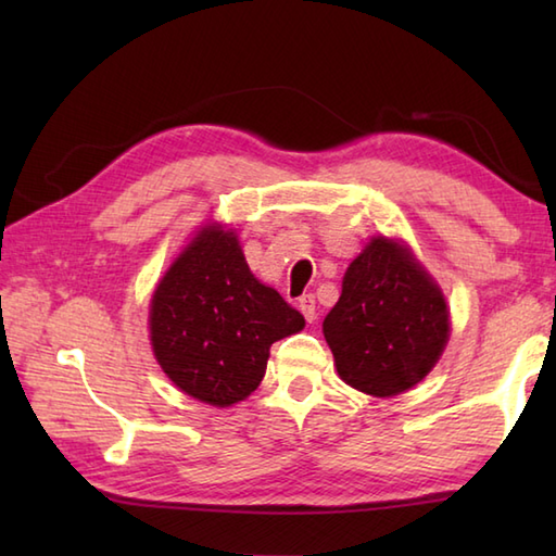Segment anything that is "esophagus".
<instances>
[{
  "instance_id": "obj_1",
  "label": "esophagus",
  "mask_w": 556,
  "mask_h": 556,
  "mask_svg": "<svg viewBox=\"0 0 556 556\" xmlns=\"http://www.w3.org/2000/svg\"><path fill=\"white\" fill-rule=\"evenodd\" d=\"M299 311L303 313V317L308 323H313V320H317V305H315V296H301L299 299Z\"/></svg>"
}]
</instances>
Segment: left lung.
I'll return each instance as SVG.
<instances>
[{
  "label": "left lung",
  "mask_w": 556,
  "mask_h": 556,
  "mask_svg": "<svg viewBox=\"0 0 556 556\" xmlns=\"http://www.w3.org/2000/svg\"><path fill=\"white\" fill-rule=\"evenodd\" d=\"M323 332L341 380L365 394L396 396L440 361L448 311L408 248L375 236L349 265Z\"/></svg>",
  "instance_id": "obj_1"
}]
</instances>
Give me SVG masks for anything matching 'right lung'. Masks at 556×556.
Returning <instances> with one entry per match:
<instances>
[{"label": "right lung", "mask_w": 556, "mask_h": 556, "mask_svg": "<svg viewBox=\"0 0 556 556\" xmlns=\"http://www.w3.org/2000/svg\"><path fill=\"white\" fill-rule=\"evenodd\" d=\"M303 327V315L253 277L239 236L217 222L193 236L150 301V341L164 375L219 408L251 396L269 346Z\"/></svg>", "instance_id": "obj_1"}]
</instances>
